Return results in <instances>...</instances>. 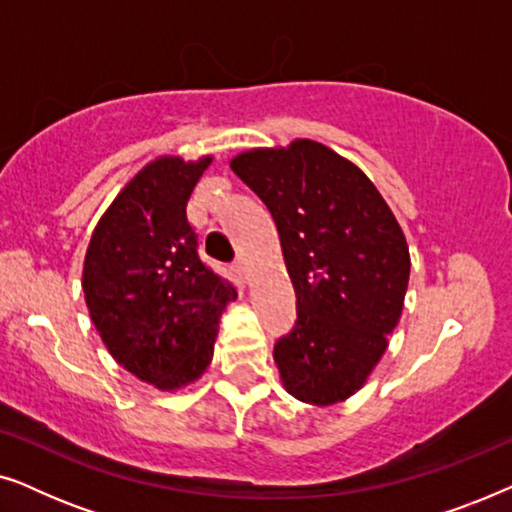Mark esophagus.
<instances>
[{
    "mask_svg": "<svg viewBox=\"0 0 512 512\" xmlns=\"http://www.w3.org/2000/svg\"><path fill=\"white\" fill-rule=\"evenodd\" d=\"M233 268H235L237 272H240L242 277H247V275H249V261H247V258H244V256H237V258H235Z\"/></svg>",
    "mask_w": 512,
    "mask_h": 512,
    "instance_id": "1",
    "label": "esophagus"
}]
</instances>
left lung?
Masks as SVG:
<instances>
[{
    "mask_svg": "<svg viewBox=\"0 0 512 512\" xmlns=\"http://www.w3.org/2000/svg\"><path fill=\"white\" fill-rule=\"evenodd\" d=\"M230 167L270 209L296 289V326L275 345L284 387L303 403L345 401L401 319L403 230L373 181L312 139L244 151Z\"/></svg>",
    "mask_w": 512,
    "mask_h": 512,
    "instance_id": "obj_1",
    "label": "left lung"
}]
</instances>
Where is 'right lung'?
I'll return each mask as SVG.
<instances>
[{
    "label": "right lung",
    "instance_id": "add662e5",
    "mask_svg": "<svg viewBox=\"0 0 512 512\" xmlns=\"http://www.w3.org/2000/svg\"><path fill=\"white\" fill-rule=\"evenodd\" d=\"M212 156H163L116 195L90 237L83 293L109 354L153 387L198 380L235 286L202 263L186 216Z\"/></svg>",
    "mask_w": 512,
    "mask_h": 512
}]
</instances>
